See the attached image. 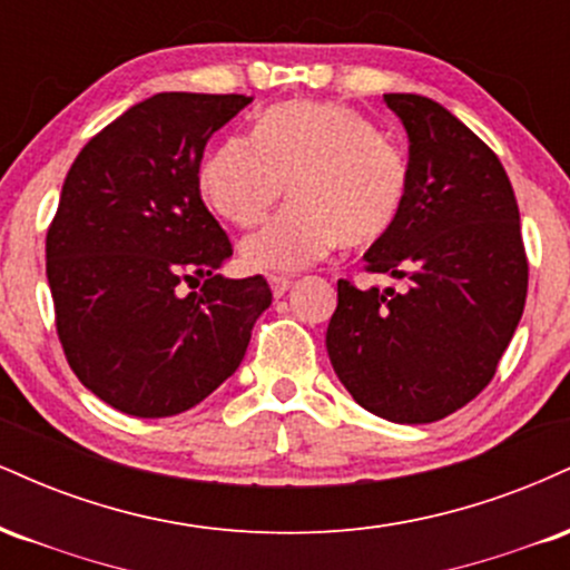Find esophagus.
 Listing matches in <instances>:
<instances>
[{
	"instance_id": "1",
	"label": "esophagus",
	"mask_w": 570,
	"mask_h": 570,
	"mask_svg": "<svg viewBox=\"0 0 570 570\" xmlns=\"http://www.w3.org/2000/svg\"><path fill=\"white\" fill-rule=\"evenodd\" d=\"M267 284H271L273 294H276V297H281V294H284L292 286V278H286V276H267Z\"/></svg>"
}]
</instances>
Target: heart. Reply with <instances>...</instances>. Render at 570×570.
<instances>
[{"label": "heart", "mask_w": 570, "mask_h": 570, "mask_svg": "<svg viewBox=\"0 0 570 570\" xmlns=\"http://www.w3.org/2000/svg\"><path fill=\"white\" fill-rule=\"evenodd\" d=\"M410 160L381 126L330 101H284L254 139L230 136L203 160L198 185L214 214L254 227L289 189L292 203L240 244L252 271H299L337 244L372 246L402 219Z\"/></svg>", "instance_id": "b5f03b06"}]
</instances>
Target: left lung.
<instances>
[{
    "instance_id": "left-lung-1",
    "label": "left lung",
    "mask_w": 570,
    "mask_h": 570,
    "mask_svg": "<svg viewBox=\"0 0 570 570\" xmlns=\"http://www.w3.org/2000/svg\"><path fill=\"white\" fill-rule=\"evenodd\" d=\"M410 136V198L364 271L402 289L337 281L326 351L364 410L434 423L493 381L520 324L528 257L520 208L499 155L442 104L385 94Z\"/></svg>"
}]
</instances>
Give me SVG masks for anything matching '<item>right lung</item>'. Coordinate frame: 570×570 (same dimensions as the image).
Listing matches in <instances>:
<instances>
[{
	"instance_id": "obj_1",
	"label": "right lung",
	"mask_w": 570,
	"mask_h": 570,
	"mask_svg": "<svg viewBox=\"0 0 570 570\" xmlns=\"http://www.w3.org/2000/svg\"><path fill=\"white\" fill-rule=\"evenodd\" d=\"M248 101L147 98L98 130L63 181L45 240L56 332L85 389L126 415L203 402L273 299L263 276H217L233 246L198 185L206 141Z\"/></svg>"
}]
</instances>
